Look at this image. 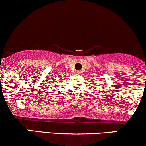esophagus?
<instances>
[{"label": "esophagus", "instance_id": "34e87169", "mask_svg": "<svg viewBox=\"0 0 146 146\" xmlns=\"http://www.w3.org/2000/svg\"><path fill=\"white\" fill-rule=\"evenodd\" d=\"M80 71H77V73H78V74H80Z\"/></svg>", "mask_w": 146, "mask_h": 146}]
</instances>
